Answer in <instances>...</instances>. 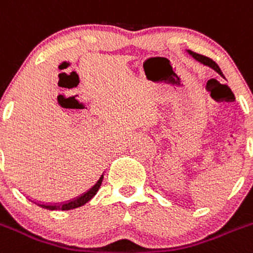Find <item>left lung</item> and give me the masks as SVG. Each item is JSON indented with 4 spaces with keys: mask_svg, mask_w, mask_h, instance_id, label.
<instances>
[{
    "mask_svg": "<svg viewBox=\"0 0 253 253\" xmlns=\"http://www.w3.org/2000/svg\"><path fill=\"white\" fill-rule=\"evenodd\" d=\"M187 53H188V55H190V56H192V57L195 58V60L197 61V62H200V63H202V65L207 66V67L212 68V70H214L217 73H218L219 76H222V77H223V73H222V71H221V68H219L218 66H217V63L214 62V61H212L211 58L206 57V56L198 55V53H196V52L190 51V49H187Z\"/></svg>",
    "mask_w": 253,
    "mask_h": 253,
    "instance_id": "left-lung-1",
    "label": "left lung"
}]
</instances>
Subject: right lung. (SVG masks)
I'll return each instance as SVG.
<instances>
[{
    "label": "right lung",
    "mask_w": 253,
    "mask_h": 253,
    "mask_svg": "<svg viewBox=\"0 0 253 253\" xmlns=\"http://www.w3.org/2000/svg\"><path fill=\"white\" fill-rule=\"evenodd\" d=\"M102 180H103V174L100 177V180L94 183V185L92 186V187L89 188L87 192H84V195L80 196V197H77V198H75V200H72V201H67V202H65V204H60V205H42V204H36V202H35V204L39 205V206L42 207V209L51 210V211H55V210L67 211V210L77 209V207H81V206H84V205H86L87 202H88L89 200H91V198L93 197L96 193H97L98 188H100L101 183H102Z\"/></svg>",
    "instance_id": "right-lung-1"
}]
</instances>
